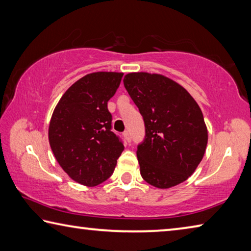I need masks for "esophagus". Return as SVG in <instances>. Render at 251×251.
Returning <instances> with one entry per match:
<instances>
[{
  "mask_svg": "<svg viewBox=\"0 0 251 251\" xmlns=\"http://www.w3.org/2000/svg\"><path fill=\"white\" fill-rule=\"evenodd\" d=\"M123 137L126 138V141H128L129 143L131 142V135H130V133H129V131H125V132H123Z\"/></svg>",
  "mask_w": 251,
  "mask_h": 251,
  "instance_id": "obj_1",
  "label": "esophagus"
}]
</instances>
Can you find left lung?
Returning <instances> with one entry per match:
<instances>
[{
	"instance_id": "8db88e82",
	"label": "left lung",
	"mask_w": 251,
	"mask_h": 251,
	"mask_svg": "<svg viewBox=\"0 0 251 251\" xmlns=\"http://www.w3.org/2000/svg\"><path fill=\"white\" fill-rule=\"evenodd\" d=\"M123 83L146 126V137L137 151L141 176L157 188L186 181L207 146L200 105L185 88L163 75L130 73Z\"/></svg>"
}]
</instances>
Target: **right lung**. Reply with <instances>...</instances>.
Instances as JSON below:
<instances>
[{"instance_id":"add662e5","label":"right lung","mask_w":251,"mask_h":251,"mask_svg":"<svg viewBox=\"0 0 251 251\" xmlns=\"http://www.w3.org/2000/svg\"><path fill=\"white\" fill-rule=\"evenodd\" d=\"M122 73L88 74L70 86L52 112L48 140L57 162L70 178L97 186L113 173L123 143L111 131L108 101Z\"/></svg>"}]
</instances>
